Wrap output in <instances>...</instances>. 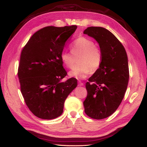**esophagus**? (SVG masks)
Wrapping results in <instances>:
<instances>
[{
  "mask_svg": "<svg viewBox=\"0 0 147 147\" xmlns=\"http://www.w3.org/2000/svg\"><path fill=\"white\" fill-rule=\"evenodd\" d=\"M83 85H84V83H82V82H81L80 81H79V82H78V86H83Z\"/></svg>",
  "mask_w": 147,
  "mask_h": 147,
  "instance_id": "1",
  "label": "esophagus"
}]
</instances>
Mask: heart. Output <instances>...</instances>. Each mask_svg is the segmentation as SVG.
Masks as SVG:
<instances>
[{
	"label": "heart",
	"instance_id": "obj_1",
	"mask_svg": "<svg viewBox=\"0 0 147 147\" xmlns=\"http://www.w3.org/2000/svg\"><path fill=\"white\" fill-rule=\"evenodd\" d=\"M71 52L64 51L61 54V59L65 67H73L75 64V57H78V62L69 72V76L78 79H83L92 71L99 68L102 62V53L93 40L87 37L80 36L70 45Z\"/></svg>",
	"mask_w": 147,
	"mask_h": 147
}]
</instances>
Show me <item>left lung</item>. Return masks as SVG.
<instances>
[{"mask_svg":"<svg viewBox=\"0 0 147 147\" xmlns=\"http://www.w3.org/2000/svg\"><path fill=\"white\" fill-rule=\"evenodd\" d=\"M83 33L98 43L102 53L100 65L86 83L85 112L102 119L113 114L124 98L129 77L127 56L119 40L104 28L88 27Z\"/></svg>","mask_w":147,"mask_h":147,"instance_id":"8db88e82","label":"left lung"}]
</instances>
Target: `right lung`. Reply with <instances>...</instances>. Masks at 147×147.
Segmentation results:
<instances>
[{
	"mask_svg": "<svg viewBox=\"0 0 147 147\" xmlns=\"http://www.w3.org/2000/svg\"><path fill=\"white\" fill-rule=\"evenodd\" d=\"M76 25L47 26L37 31L22 50L18 75L21 92L30 111L43 119H53L63 112L65 99L77 86L67 75L61 54Z\"/></svg>",
	"mask_w": 147,
	"mask_h": 147,
	"instance_id": "right-lung-1",
	"label": "right lung"
}]
</instances>
